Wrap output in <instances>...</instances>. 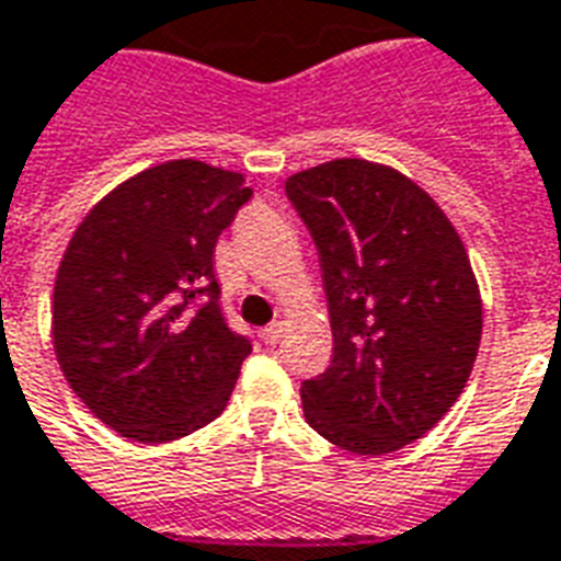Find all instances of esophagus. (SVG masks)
Wrapping results in <instances>:
<instances>
[{"label": "esophagus", "instance_id": "obj_1", "mask_svg": "<svg viewBox=\"0 0 561 561\" xmlns=\"http://www.w3.org/2000/svg\"><path fill=\"white\" fill-rule=\"evenodd\" d=\"M259 337H262L264 344H279V337H282V323L276 320V323H271V327H264L262 332H259Z\"/></svg>", "mask_w": 561, "mask_h": 561}]
</instances>
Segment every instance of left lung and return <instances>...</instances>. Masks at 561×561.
<instances>
[{
  "mask_svg": "<svg viewBox=\"0 0 561 561\" xmlns=\"http://www.w3.org/2000/svg\"><path fill=\"white\" fill-rule=\"evenodd\" d=\"M318 247L332 362L302 382V412L358 456L430 433L468 382L482 299L459 232L391 167L337 158L285 182Z\"/></svg>",
  "mask_w": 561,
  "mask_h": 561,
  "instance_id": "8db88e82",
  "label": "left lung"
}]
</instances>
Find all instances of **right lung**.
I'll return each instance as SVG.
<instances>
[{
  "label": "right lung",
  "instance_id": "obj_1",
  "mask_svg": "<svg viewBox=\"0 0 561 561\" xmlns=\"http://www.w3.org/2000/svg\"><path fill=\"white\" fill-rule=\"evenodd\" d=\"M252 191L241 173L179 158L114 187L64 252L53 299L58 365L123 438L176 442L232 394L250 337L229 329L214 247Z\"/></svg>",
  "mask_w": 561,
  "mask_h": 561
}]
</instances>
